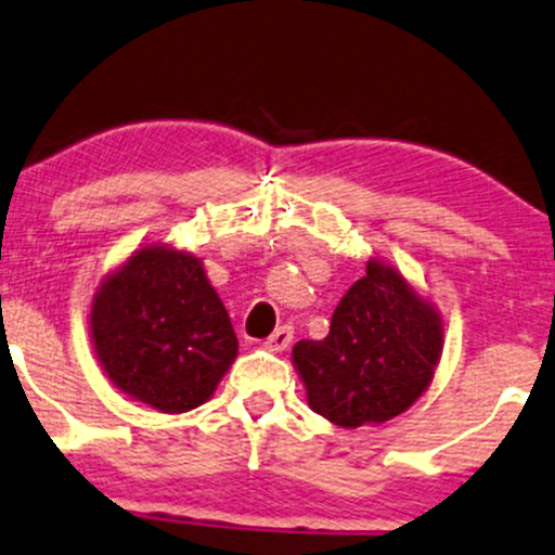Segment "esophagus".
Here are the masks:
<instances>
[{"label": "esophagus", "instance_id": "1", "mask_svg": "<svg viewBox=\"0 0 555 555\" xmlns=\"http://www.w3.org/2000/svg\"><path fill=\"white\" fill-rule=\"evenodd\" d=\"M293 343V330L291 327H280L272 332L270 337L264 340V348L272 350V353H283V350H288V345Z\"/></svg>", "mask_w": 555, "mask_h": 555}]
</instances>
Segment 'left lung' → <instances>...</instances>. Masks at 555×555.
Here are the masks:
<instances>
[{"label":"left lung","instance_id":"1","mask_svg":"<svg viewBox=\"0 0 555 555\" xmlns=\"http://www.w3.org/2000/svg\"><path fill=\"white\" fill-rule=\"evenodd\" d=\"M444 350V319L392 262L371 257L332 314L324 340L293 345L314 413L340 428L379 426L431 387Z\"/></svg>","mask_w":555,"mask_h":555}]
</instances>
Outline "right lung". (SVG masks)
<instances>
[{
    "mask_svg": "<svg viewBox=\"0 0 555 555\" xmlns=\"http://www.w3.org/2000/svg\"><path fill=\"white\" fill-rule=\"evenodd\" d=\"M88 322L108 382L160 413L205 405L238 356L202 259L163 241L142 244L101 280Z\"/></svg>",
    "mask_w": 555,
    "mask_h": 555,
    "instance_id": "right-lung-1",
    "label": "right lung"
}]
</instances>
